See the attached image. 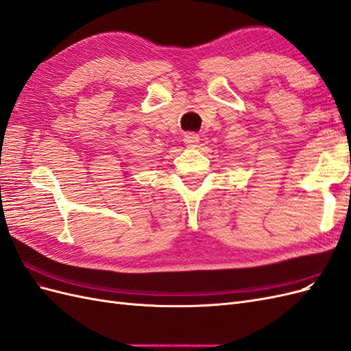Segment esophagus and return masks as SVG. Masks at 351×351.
Returning <instances> with one entry per match:
<instances>
[{"label":"esophagus","instance_id":"esophagus-1","mask_svg":"<svg viewBox=\"0 0 351 351\" xmlns=\"http://www.w3.org/2000/svg\"><path fill=\"white\" fill-rule=\"evenodd\" d=\"M183 141H184V143H186L189 147H192V146H196V145H197L199 136H197L196 133H186Z\"/></svg>","mask_w":351,"mask_h":351}]
</instances>
